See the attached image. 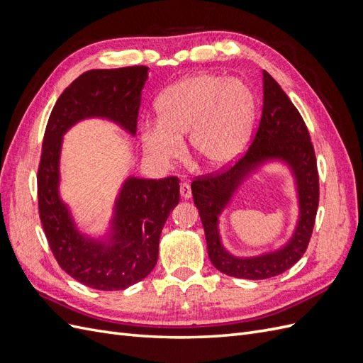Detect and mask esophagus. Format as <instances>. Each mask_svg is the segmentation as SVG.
I'll use <instances>...</instances> for the list:
<instances>
[{"label":"esophagus","mask_w":363,"mask_h":363,"mask_svg":"<svg viewBox=\"0 0 363 363\" xmlns=\"http://www.w3.org/2000/svg\"><path fill=\"white\" fill-rule=\"evenodd\" d=\"M180 195H182V199H191L192 196V191H191V186H189V183H182L180 184Z\"/></svg>","instance_id":"obj_1"}]
</instances>
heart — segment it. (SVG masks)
Masks as SVG:
<instances>
[{
	"instance_id": "obj_1",
	"label": "heart",
	"mask_w": 363,
	"mask_h": 363,
	"mask_svg": "<svg viewBox=\"0 0 363 363\" xmlns=\"http://www.w3.org/2000/svg\"><path fill=\"white\" fill-rule=\"evenodd\" d=\"M159 121L140 125L147 156L169 164L183 156L189 136L194 156L211 168H221L238 157L247 144L256 115V96L235 79L195 74L164 89L157 100Z\"/></svg>"
}]
</instances>
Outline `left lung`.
<instances>
[{
  "label": "left lung",
  "mask_w": 363,
  "mask_h": 363,
  "mask_svg": "<svg viewBox=\"0 0 363 363\" xmlns=\"http://www.w3.org/2000/svg\"><path fill=\"white\" fill-rule=\"evenodd\" d=\"M271 157L286 160L296 172L301 195L299 225L290 244L276 253L250 259L233 258L218 240L217 215L238 182L262 160ZM191 188L204 227L208 257L218 271L238 279L262 280L279 276L303 257L311 242L320 203L315 150L303 116L267 71H263L260 123L248 150L235 163L195 177Z\"/></svg>",
  "instance_id": "left-lung-1"
}]
</instances>
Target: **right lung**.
<instances>
[{
  "mask_svg": "<svg viewBox=\"0 0 363 363\" xmlns=\"http://www.w3.org/2000/svg\"><path fill=\"white\" fill-rule=\"evenodd\" d=\"M147 72V67L86 71L54 104L42 140L38 207L43 232L60 268L94 289H125L156 267L162 228L179 204L180 184L174 175L160 180L128 179L119 194L111 242L86 239L59 200L62 135L86 116L111 118L135 135Z\"/></svg>",
  "mask_w": 363,
  "mask_h": 363,
  "instance_id": "add662e5",
  "label": "right lung"
}]
</instances>
